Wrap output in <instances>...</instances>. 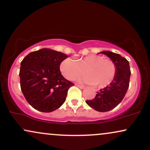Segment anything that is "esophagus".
<instances>
[{"label": "esophagus", "mask_w": 150, "mask_h": 150, "mask_svg": "<svg viewBox=\"0 0 150 150\" xmlns=\"http://www.w3.org/2000/svg\"><path fill=\"white\" fill-rule=\"evenodd\" d=\"M76 85L77 87H79V88H80V89H84V88H85V86H83V85H77V84H76V85Z\"/></svg>", "instance_id": "esophagus-1"}]
</instances>
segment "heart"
I'll list each match as a JSON object with an SVG mask.
<instances>
[{"instance_id":"b5f03b06","label":"heart","mask_w":150,"mask_h":150,"mask_svg":"<svg viewBox=\"0 0 150 150\" xmlns=\"http://www.w3.org/2000/svg\"><path fill=\"white\" fill-rule=\"evenodd\" d=\"M60 70L62 75L70 80L82 76L85 70L87 75L82 80L89 85H95L97 88L109 85L116 73V66L113 61L105 59L99 55H89L75 61L65 58L61 62Z\"/></svg>"}]
</instances>
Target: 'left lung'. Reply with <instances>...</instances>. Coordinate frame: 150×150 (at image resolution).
<instances>
[{
  "mask_svg": "<svg viewBox=\"0 0 150 150\" xmlns=\"http://www.w3.org/2000/svg\"><path fill=\"white\" fill-rule=\"evenodd\" d=\"M106 55L116 66V73L111 83L97 92L95 97L86 103L99 112L111 111L121 102L129 87L130 70L129 62L120 54L104 51L101 52Z\"/></svg>",
  "mask_w": 150,
  "mask_h": 150,
  "instance_id": "obj_1",
  "label": "left lung"
}]
</instances>
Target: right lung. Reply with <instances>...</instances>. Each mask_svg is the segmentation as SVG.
<instances>
[{
	"mask_svg": "<svg viewBox=\"0 0 150 150\" xmlns=\"http://www.w3.org/2000/svg\"><path fill=\"white\" fill-rule=\"evenodd\" d=\"M67 55L42 49L26 56L20 70V87L26 100L36 110L51 112L65 102L68 91L74 85L60 71Z\"/></svg>",
	"mask_w": 150,
	"mask_h": 150,
	"instance_id": "right-lung-1",
	"label": "right lung"
}]
</instances>
